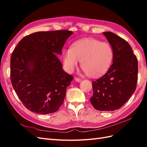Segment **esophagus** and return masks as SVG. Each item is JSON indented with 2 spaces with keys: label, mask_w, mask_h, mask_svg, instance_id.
I'll return each mask as SVG.
<instances>
[{
  "label": "esophagus",
  "mask_w": 147,
  "mask_h": 147,
  "mask_svg": "<svg viewBox=\"0 0 147 147\" xmlns=\"http://www.w3.org/2000/svg\"><path fill=\"white\" fill-rule=\"evenodd\" d=\"M74 80H75V81H76V82H82V79L78 78H74Z\"/></svg>",
  "instance_id": "esophagus-1"
}]
</instances>
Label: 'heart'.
Instances as JSON below:
<instances>
[{"mask_svg": "<svg viewBox=\"0 0 147 147\" xmlns=\"http://www.w3.org/2000/svg\"><path fill=\"white\" fill-rule=\"evenodd\" d=\"M63 63L69 73L73 72L81 61V66L89 76L98 77L110 67L114 58V51L107 42L95 38L79 40L71 49L63 51Z\"/></svg>", "mask_w": 147, "mask_h": 147, "instance_id": "obj_1", "label": "heart"}]
</instances>
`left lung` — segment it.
I'll use <instances>...</instances> for the list:
<instances>
[{
    "instance_id": "8db88e82",
    "label": "left lung",
    "mask_w": 147,
    "mask_h": 147,
    "mask_svg": "<svg viewBox=\"0 0 147 147\" xmlns=\"http://www.w3.org/2000/svg\"><path fill=\"white\" fill-rule=\"evenodd\" d=\"M114 51L112 64L107 73L92 82L90 102L95 109L113 111L120 109L135 92L138 80V60L125 40L112 32H104Z\"/></svg>"
}]
</instances>
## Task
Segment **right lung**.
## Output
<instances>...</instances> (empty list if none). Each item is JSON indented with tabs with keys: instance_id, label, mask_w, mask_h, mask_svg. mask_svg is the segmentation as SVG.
I'll use <instances>...</instances> for the list:
<instances>
[{
	"instance_id": "right-lung-1",
	"label": "right lung",
	"mask_w": 147,
	"mask_h": 147,
	"mask_svg": "<svg viewBox=\"0 0 147 147\" xmlns=\"http://www.w3.org/2000/svg\"><path fill=\"white\" fill-rule=\"evenodd\" d=\"M73 32H38L24 36L11 57V80L23 104L35 113L58 111L73 77L64 72L57 55Z\"/></svg>"
}]
</instances>
